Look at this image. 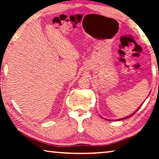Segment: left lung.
Listing matches in <instances>:
<instances>
[{
    "label": "left lung",
    "instance_id": "8db88e82",
    "mask_svg": "<svg viewBox=\"0 0 159 159\" xmlns=\"http://www.w3.org/2000/svg\"><path fill=\"white\" fill-rule=\"evenodd\" d=\"M141 105H142V104H141ZM140 107H139V109H137V111H135V112H134V113H133V115H134V113H136V112H137V111H138V110H139V109H140ZM133 115H130V116H127V117H124V118H121V119H119V120H124V119H126V118H128V117H130V116H133Z\"/></svg>",
    "mask_w": 159,
    "mask_h": 159
}]
</instances>
